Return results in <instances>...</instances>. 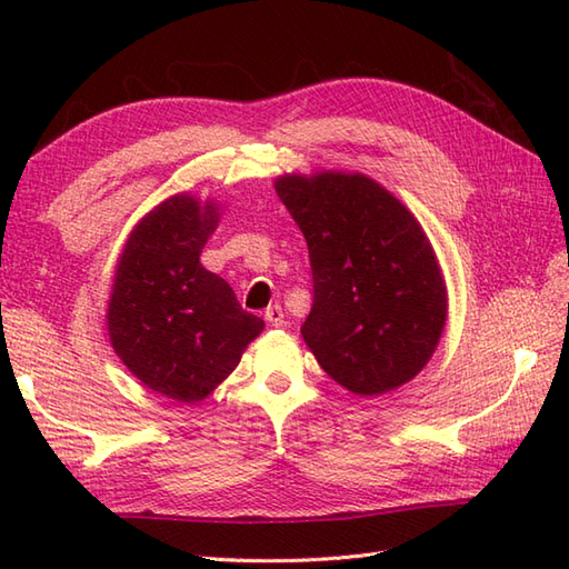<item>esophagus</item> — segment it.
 <instances>
[{
    "label": "esophagus",
    "instance_id": "esophagus-1",
    "mask_svg": "<svg viewBox=\"0 0 569 569\" xmlns=\"http://www.w3.org/2000/svg\"><path fill=\"white\" fill-rule=\"evenodd\" d=\"M263 318L269 325H273V328H281L283 325V308L281 306H269L263 310Z\"/></svg>",
    "mask_w": 569,
    "mask_h": 569
}]
</instances>
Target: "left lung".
<instances>
[{"label":"left lung","instance_id":"1","mask_svg":"<svg viewBox=\"0 0 569 569\" xmlns=\"http://www.w3.org/2000/svg\"><path fill=\"white\" fill-rule=\"evenodd\" d=\"M276 192L308 241L303 340L330 377L379 396L428 365L445 328L438 259L416 217L365 176H283Z\"/></svg>","mask_w":569,"mask_h":569}]
</instances>
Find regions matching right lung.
Segmentation results:
<instances>
[{
  "mask_svg": "<svg viewBox=\"0 0 569 569\" xmlns=\"http://www.w3.org/2000/svg\"><path fill=\"white\" fill-rule=\"evenodd\" d=\"M217 210L176 196L131 232L107 310L119 359L149 389L202 401L239 365L263 320L241 310L232 288L202 269Z\"/></svg>",
  "mask_w": 569,
  "mask_h": 569,
  "instance_id": "obj_1",
  "label": "right lung"
}]
</instances>
